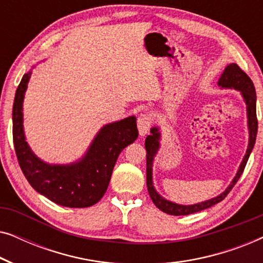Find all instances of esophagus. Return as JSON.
I'll return each instance as SVG.
<instances>
[{
    "mask_svg": "<svg viewBox=\"0 0 263 263\" xmlns=\"http://www.w3.org/2000/svg\"><path fill=\"white\" fill-rule=\"evenodd\" d=\"M149 128H151L149 117L147 116V115H141V116L138 118V129H139L140 135L145 136L148 134Z\"/></svg>",
    "mask_w": 263,
    "mask_h": 263,
    "instance_id": "esophagus-1",
    "label": "esophagus"
}]
</instances>
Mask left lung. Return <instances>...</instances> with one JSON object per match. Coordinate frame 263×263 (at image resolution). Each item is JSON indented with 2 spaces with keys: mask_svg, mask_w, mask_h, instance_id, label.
<instances>
[{
  "mask_svg": "<svg viewBox=\"0 0 263 263\" xmlns=\"http://www.w3.org/2000/svg\"><path fill=\"white\" fill-rule=\"evenodd\" d=\"M218 86L221 88H233L240 92L243 97L244 103L247 105V117H248V130H249V142H248V148L244 156L242 163H240L238 171L235 177H233L232 182L230 183L225 192H222L220 195L213 197V199L202 201V202L194 203V204H178L168 201L160 195L157 192L153 185V161L156 158L158 151L160 148V138L161 134L159 132V128L153 127L151 128V135L146 138L145 147H146V161H147V189H148V194L152 199L153 203L159 208L160 211L165 212V213L171 215H188L196 213V212L207 210L218 202H220L226 197V195L231 192V189L235 186V184L238 181L240 176H242L244 167H246L247 161L249 159L251 151L254 148L255 141H256V134H257V117H256V92H255V87L251 79L237 66L236 63L229 64L222 71L220 79L218 80Z\"/></svg>",
  "mask_w": 263,
  "mask_h": 263,
  "instance_id": "8db88e82",
  "label": "left lung"
}]
</instances>
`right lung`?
Segmentation results:
<instances>
[{
  "instance_id": "add662e5",
  "label": "right lung",
  "mask_w": 263,
  "mask_h": 263,
  "mask_svg": "<svg viewBox=\"0 0 263 263\" xmlns=\"http://www.w3.org/2000/svg\"><path fill=\"white\" fill-rule=\"evenodd\" d=\"M31 73L21 79L13 105V140L21 170L32 188L52 202L70 208L93 206L105 194L120 153L138 139L136 118L104 125L75 163H45L32 152L24 132L23 104Z\"/></svg>"
}]
</instances>
